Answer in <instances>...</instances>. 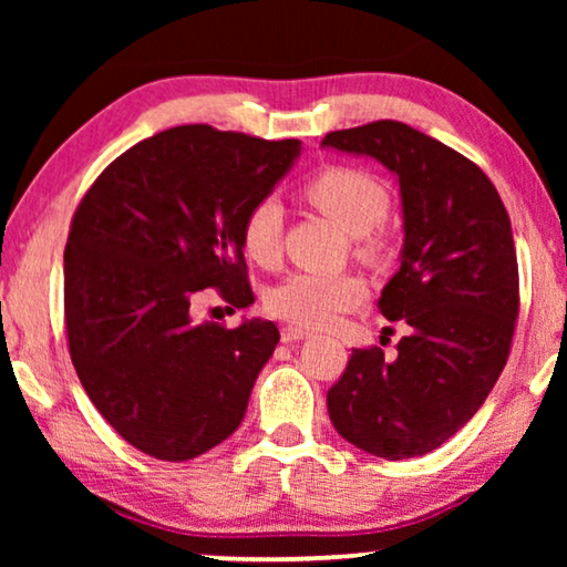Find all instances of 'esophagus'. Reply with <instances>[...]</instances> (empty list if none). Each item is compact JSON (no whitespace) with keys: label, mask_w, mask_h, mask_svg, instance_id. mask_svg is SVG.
I'll use <instances>...</instances> for the list:
<instances>
[{"label":"esophagus","mask_w":567,"mask_h":567,"mask_svg":"<svg viewBox=\"0 0 567 567\" xmlns=\"http://www.w3.org/2000/svg\"><path fill=\"white\" fill-rule=\"evenodd\" d=\"M305 338H309V332L301 330V328H284L281 330L284 343H299V340H305Z\"/></svg>","instance_id":"esophagus-1"}]
</instances>
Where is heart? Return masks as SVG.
Instances as JSON below:
<instances>
[{
    "mask_svg": "<svg viewBox=\"0 0 567 567\" xmlns=\"http://www.w3.org/2000/svg\"><path fill=\"white\" fill-rule=\"evenodd\" d=\"M307 198L351 237H367L390 214V193L377 177L353 167H328L307 183ZM284 208L276 198H260L243 221L245 252L258 262H274L281 239ZM367 299V286L351 274H291L268 293V309L299 328H328L348 309Z\"/></svg>",
    "mask_w": 567,
    "mask_h": 567,
    "instance_id": "heart-1",
    "label": "heart"
}]
</instances>
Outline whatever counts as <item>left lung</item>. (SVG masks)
Instances as JSON below:
<instances>
[{"label":"left lung","instance_id":"8db88e82","mask_svg":"<svg viewBox=\"0 0 567 567\" xmlns=\"http://www.w3.org/2000/svg\"><path fill=\"white\" fill-rule=\"evenodd\" d=\"M324 150L371 157L394 175L400 268L377 307L410 332L398 355L353 348L328 413L348 444L413 460L454 436L498 382L518 317V266L506 206L477 165L400 121L332 131Z\"/></svg>","mask_w":567,"mask_h":567}]
</instances>
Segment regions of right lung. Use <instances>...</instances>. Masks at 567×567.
<instances>
[{
  "label": "right lung",
  "instance_id": "add662e5",
  "mask_svg": "<svg viewBox=\"0 0 567 567\" xmlns=\"http://www.w3.org/2000/svg\"><path fill=\"white\" fill-rule=\"evenodd\" d=\"M301 154L204 123L154 134L105 167L64 250V315L76 377L138 452L185 462L243 423L278 343L274 322H193L206 286L250 307L243 221Z\"/></svg>",
  "mask_w": 567,
  "mask_h": 567
}]
</instances>
